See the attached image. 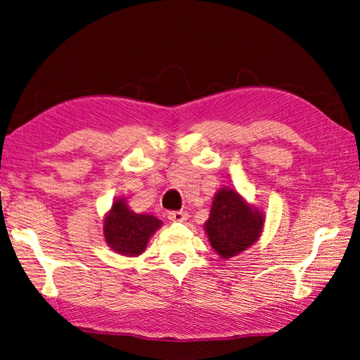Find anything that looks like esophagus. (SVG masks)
I'll return each mask as SVG.
<instances>
[{
    "mask_svg": "<svg viewBox=\"0 0 360 360\" xmlns=\"http://www.w3.org/2000/svg\"><path fill=\"white\" fill-rule=\"evenodd\" d=\"M187 217H188V214L186 211H172V212H168V219L172 222H184V221H187Z\"/></svg>",
    "mask_w": 360,
    "mask_h": 360,
    "instance_id": "1",
    "label": "esophagus"
}]
</instances>
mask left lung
Wrapping results in <instances>:
<instances>
[{
  "label": "left lung",
  "instance_id": "obj_1",
  "mask_svg": "<svg viewBox=\"0 0 360 360\" xmlns=\"http://www.w3.org/2000/svg\"><path fill=\"white\" fill-rule=\"evenodd\" d=\"M265 214L255 205L248 203L231 187H221L212 198L205 233L219 257L227 260L259 241L264 231Z\"/></svg>",
  "mask_w": 360,
  "mask_h": 360
}]
</instances>
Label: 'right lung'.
I'll return each mask as SVG.
<instances>
[{
    "mask_svg": "<svg viewBox=\"0 0 360 360\" xmlns=\"http://www.w3.org/2000/svg\"><path fill=\"white\" fill-rule=\"evenodd\" d=\"M162 221L152 214L133 211L124 197L115 198L105 219L103 236L114 252L125 257H136L148 248L152 235L162 227Z\"/></svg>",
    "mask_w": 360,
    "mask_h": 360,
    "instance_id": "1",
    "label": "right lung"
}]
</instances>
